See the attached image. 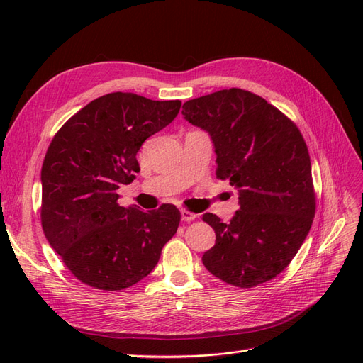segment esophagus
I'll use <instances>...</instances> for the list:
<instances>
[{
  "instance_id": "obj_1",
  "label": "esophagus",
  "mask_w": 363,
  "mask_h": 363,
  "mask_svg": "<svg viewBox=\"0 0 363 363\" xmlns=\"http://www.w3.org/2000/svg\"><path fill=\"white\" fill-rule=\"evenodd\" d=\"M195 218H196V215H195L194 212H191V211H186V208H183V211H182V219H183V221L189 223V221H194Z\"/></svg>"
}]
</instances>
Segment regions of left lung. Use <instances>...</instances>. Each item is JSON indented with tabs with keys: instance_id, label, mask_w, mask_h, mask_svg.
<instances>
[{
	"instance_id": "8db88e82",
	"label": "left lung",
	"mask_w": 363,
	"mask_h": 363,
	"mask_svg": "<svg viewBox=\"0 0 363 363\" xmlns=\"http://www.w3.org/2000/svg\"><path fill=\"white\" fill-rule=\"evenodd\" d=\"M182 113L208 131L216 177L228 180L239 195L230 223L203 215L216 235L215 247L203 255L204 267L238 288L277 277L304 242L316 208L301 131L277 107L238 87L186 101Z\"/></svg>"
}]
</instances>
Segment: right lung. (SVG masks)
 <instances>
[{
    "label": "right lung",
    "instance_id": "obj_1",
    "mask_svg": "<svg viewBox=\"0 0 363 363\" xmlns=\"http://www.w3.org/2000/svg\"><path fill=\"white\" fill-rule=\"evenodd\" d=\"M182 101L112 92L84 106L54 135L43 159L40 223L82 283L101 291L133 286L155 269L175 235L180 211L118 204L121 184L140 171L142 144L179 115Z\"/></svg>",
    "mask_w": 363,
    "mask_h": 363
}]
</instances>
